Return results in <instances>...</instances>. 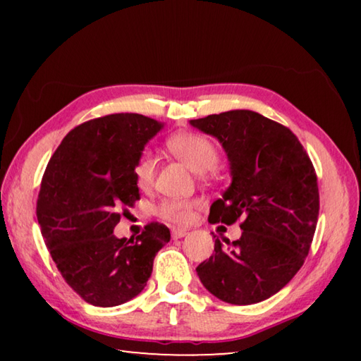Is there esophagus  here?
<instances>
[{
  "instance_id": "1",
  "label": "esophagus",
  "mask_w": 361,
  "mask_h": 361,
  "mask_svg": "<svg viewBox=\"0 0 361 361\" xmlns=\"http://www.w3.org/2000/svg\"><path fill=\"white\" fill-rule=\"evenodd\" d=\"M185 235H188V231L186 229H173L172 231V237L173 239H181V237H185Z\"/></svg>"
}]
</instances>
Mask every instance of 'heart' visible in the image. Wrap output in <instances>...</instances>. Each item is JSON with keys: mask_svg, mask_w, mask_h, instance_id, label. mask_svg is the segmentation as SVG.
Here are the masks:
<instances>
[{"mask_svg": "<svg viewBox=\"0 0 361 361\" xmlns=\"http://www.w3.org/2000/svg\"><path fill=\"white\" fill-rule=\"evenodd\" d=\"M167 148L175 157L191 169L194 173H207L218 166L219 154L216 146L199 133H176L167 140ZM157 161L151 151H142L133 164V178L137 185L146 189L156 176ZM192 202L183 199H166L157 207V213L167 221L188 223L191 218Z\"/></svg>", "mask_w": 361, "mask_h": 361, "instance_id": "obj_1", "label": "heart"}]
</instances>
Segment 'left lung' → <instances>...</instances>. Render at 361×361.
I'll return each instance as SVG.
<instances>
[{
    "label": "left lung",
    "mask_w": 361,
    "mask_h": 361,
    "mask_svg": "<svg viewBox=\"0 0 361 361\" xmlns=\"http://www.w3.org/2000/svg\"><path fill=\"white\" fill-rule=\"evenodd\" d=\"M189 124L215 137L228 156L231 185L210 207V223L242 218V235L197 266L200 282L224 302L248 305L276 295L304 264L319 219L312 162L295 133L250 109ZM229 243V240H226Z\"/></svg>",
    "instance_id": "left-lung-1"
}]
</instances>
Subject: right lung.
I'll return each instance as SVG.
<instances>
[{"label":"right lung","instance_id":"obj_1","mask_svg":"<svg viewBox=\"0 0 361 361\" xmlns=\"http://www.w3.org/2000/svg\"><path fill=\"white\" fill-rule=\"evenodd\" d=\"M162 129L143 114L103 116L73 129L47 164L36 216L60 274L85 302L114 307L140 295L170 240L159 223L137 240L113 234L122 207L140 199L133 164Z\"/></svg>","mask_w":361,"mask_h":361}]
</instances>
